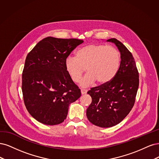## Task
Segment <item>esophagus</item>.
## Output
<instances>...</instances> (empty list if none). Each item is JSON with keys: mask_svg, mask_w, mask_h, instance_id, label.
I'll use <instances>...</instances> for the list:
<instances>
[{"mask_svg": "<svg viewBox=\"0 0 159 159\" xmlns=\"http://www.w3.org/2000/svg\"><path fill=\"white\" fill-rule=\"evenodd\" d=\"M80 91H81V94H85L87 93V90H85V89H81Z\"/></svg>", "mask_w": 159, "mask_h": 159, "instance_id": "esophagus-1", "label": "esophagus"}]
</instances>
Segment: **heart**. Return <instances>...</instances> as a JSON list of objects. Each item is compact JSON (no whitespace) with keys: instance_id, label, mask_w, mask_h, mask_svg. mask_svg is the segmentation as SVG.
Segmentation results:
<instances>
[{"instance_id":"b5f03b06","label":"heart","mask_w":159,"mask_h":159,"mask_svg":"<svg viewBox=\"0 0 159 159\" xmlns=\"http://www.w3.org/2000/svg\"><path fill=\"white\" fill-rule=\"evenodd\" d=\"M120 63V53L116 48L90 43L78 49L75 57L66 58L65 67L75 83L80 81L86 69L89 73L80 81V86L87 87L96 81L99 84L108 83L117 74Z\"/></svg>"}]
</instances>
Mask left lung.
I'll use <instances>...</instances> for the list:
<instances>
[{
	"instance_id": "1",
	"label": "left lung",
	"mask_w": 159,
	"mask_h": 159,
	"mask_svg": "<svg viewBox=\"0 0 159 159\" xmlns=\"http://www.w3.org/2000/svg\"><path fill=\"white\" fill-rule=\"evenodd\" d=\"M115 43L121 54L117 74L108 83L92 88L87 94L92 103L86 109V116L92 124L100 127L118 124L134 106L139 87V73L135 59L125 46L116 38L107 40Z\"/></svg>"
}]
</instances>
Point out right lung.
<instances>
[{"label":"right lung","mask_w":159,"mask_h":159,"mask_svg":"<svg viewBox=\"0 0 159 159\" xmlns=\"http://www.w3.org/2000/svg\"><path fill=\"white\" fill-rule=\"evenodd\" d=\"M83 41L48 37L26 57L22 73L24 104L34 119L54 125L64 121L69 104L81 96L65 67L71 52Z\"/></svg>","instance_id":"1"}]
</instances>
